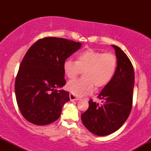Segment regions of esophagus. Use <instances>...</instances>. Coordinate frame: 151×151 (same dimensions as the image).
<instances>
[{"mask_svg":"<svg viewBox=\"0 0 151 151\" xmlns=\"http://www.w3.org/2000/svg\"><path fill=\"white\" fill-rule=\"evenodd\" d=\"M70 99L71 101H76V100H79V98L77 97L75 95L72 94V93H70Z\"/></svg>","mask_w":151,"mask_h":151,"instance_id":"1","label":"esophagus"}]
</instances>
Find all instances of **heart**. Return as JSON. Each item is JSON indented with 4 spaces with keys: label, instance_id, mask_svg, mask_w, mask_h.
I'll return each mask as SVG.
<instances>
[{
    "label": "heart",
    "instance_id": "1",
    "mask_svg": "<svg viewBox=\"0 0 151 151\" xmlns=\"http://www.w3.org/2000/svg\"><path fill=\"white\" fill-rule=\"evenodd\" d=\"M117 69L116 57L112 53H103L87 49L77 55L75 61L67 60L63 64L66 77L74 79L83 70V77L70 81L67 89L76 96L92 93L94 85L97 88L106 86L112 80Z\"/></svg>",
    "mask_w": 151,
    "mask_h": 151
}]
</instances>
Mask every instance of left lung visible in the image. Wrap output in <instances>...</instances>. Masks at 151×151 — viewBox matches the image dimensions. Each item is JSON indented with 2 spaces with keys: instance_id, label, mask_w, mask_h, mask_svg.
I'll return each instance as SVG.
<instances>
[{
  "instance_id": "8db88e82",
  "label": "left lung",
  "mask_w": 151,
  "mask_h": 151,
  "mask_svg": "<svg viewBox=\"0 0 151 151\" xmlns=\"http://www.w3.org/2000/svg\"><path fill=\"white\" fill-rule=\"evenodd\" d=\"M117 58V69L109 84L105 86L97 98L99 105L92 99L89 108L81 115L83 124L90 132L104 136L120 129L132 109L134 70L132 63L121 48L112 45Z\"/></svg>"
}]
</instances>
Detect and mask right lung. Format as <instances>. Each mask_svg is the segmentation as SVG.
Masks as SVG:
<instances>
[{"mask_svg":"<svg viewBox=\"0 0 151 151\" xmlns=\"http://www.w3.org/2000/svg\"><path fill=\"white\" fill-rule=\"evenodd\" d=\"M81 43L65 38L38 40L22 59L15 82L18 108L35 125L50 124L59 119L69 92L57 90L65 85L63 64Z\"/></svg>","mask_w":151,"mask_h":151,"instance_id":"right-lung-1","label":"right lung"}]
</instances>
